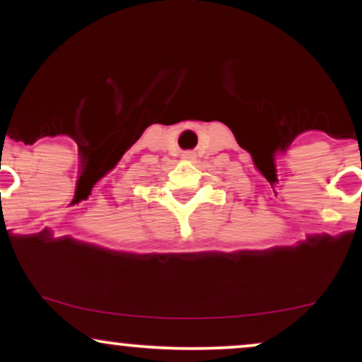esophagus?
Returning a JSON list of instances; mask_svg holds the SVG:
<instances>
[{
	"instance_id": "esophagus-1",
	"label": "esophagus",
	"mask_w": 362,
	"mask_h": 362,
	"mask_svg": "<svg viewBox=\"0 0 362 362\" xmlns=\"http://www.w3.org/2000/svg\"><path fill=\"white\" fill-rule=\"evenodd\" d=\"M184 158H187V160H192V158H194V153H185Z\"/></svg>"
}]
</instances>
